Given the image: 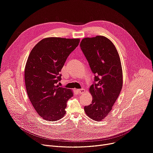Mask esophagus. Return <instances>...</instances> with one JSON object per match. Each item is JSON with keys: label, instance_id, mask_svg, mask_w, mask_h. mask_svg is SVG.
Wrapping results in <instances>:
<instances>
[{"label": "esophagus", "instance_id": "esophagus-1", "mask_svg": "<svg viewBox=\"0 0 153 153\" xmlns=\"http://www.w3.org/2000/svg\"><path fill=\"white\" fill-rule=\"evenodd\" d=\"M77 92L79 94H82L83 93H84V89L82 88V89H77Z\"/></svg>", "mask_w": 153, "mask_h": 153}]
</instances>
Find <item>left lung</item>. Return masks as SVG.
I'll return each instance as SVG.
<instances>
[{"label":"left lung","instance_id":"left-lung-1","mask_svg":"<svg viewBox=\"0 0 153 153\" xmlns=\"http://www.w3.org/2000/svg\"><path fill=\"white\" fill-rule=\"evenodd\" d=\"M80 47L94 76L89 88L92 103L84 106V111L91 119L100 121L110 113L122 88L119 55L115 45L103 36L84 38Z\"/></svg>","mask_w":153,"mask_h":153}]
</instances>
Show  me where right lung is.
Instances as JSON below:
<instances>
[{
    "instance_id": "1",
    "label": "right lung",
    "mask_w": 153,
    "mask_h": 153,
    "mask_svg": "<svg viewBox=\"0 0 153 153\" xmlns=\"http://www.w3.org/2000/svg\"><path fill=\"white\" fill-rule=\"evenodd\" d=\"M79 42V39L44 38L28 56L25 70L26 91L34 108L44 120L56 121L65 114L67 102L73 93L57 84L68 56Z\"/></svg>"
}]
</instances>
